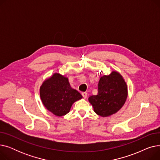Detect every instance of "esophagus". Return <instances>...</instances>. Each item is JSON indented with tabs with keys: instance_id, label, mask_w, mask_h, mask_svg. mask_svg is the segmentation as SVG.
I'll list each match as a JSON object with an SVG mask.
<instances>
[{
	"instance_id": "1",
	"label": "esophagus",
	"mask_w": 160,
	"mask_h": 160,
	"mask_svg": "<svg viewBox=\"0 0 160 160\" xmlns=\"http://www.w3.org/2000/svg\"><path fill=\"white\" fill-rule=\"evenodd\" d=\"M82 95L83 96V98H87V96H88V93H86V92H83V93H82Z\"/></svg>"
}]
</instances>
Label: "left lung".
<instances>
[{
	"label": "left lung",
	"instance_id": "obj_1",
	"mask_svg": "<svg viewBox=\"0 0 160 160\" xmlns=\"http://www.w3.org/2000/svg\"><path fill=\"white\" fill-rule=\"evenodd\" d=\"M128 97V87L122 75L113 71L109 75L100 77L98 94L88 100L94 112L102 117L116 113L124 106Z\"/></svg>",
	"mask_w": 160,
	"mask_h": 160
}]
</instances>
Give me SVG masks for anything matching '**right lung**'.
<instances>
[{
    "label": "right lung",
    "instance_id": "obj_1",
    "mask_svg": "<svg viewBox=\"0 0 160 160\" xmlns=\"http://www.w3.org/2000/svg\"><path fill=\"white\" fill-rule=\"evenodd\" d=\"M40 97L47 110L57 117L68 113L74 102L82 98L79 92L71 88L68 78L54 73L40 87Z\"/></svg>",
    "mask_w": 160,
    "mask_h": 160
}]
</instances>
